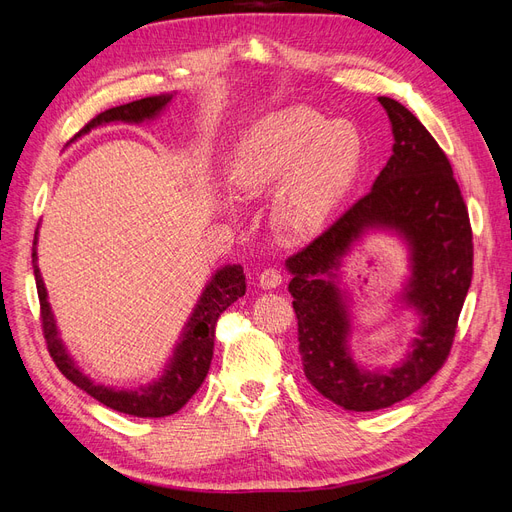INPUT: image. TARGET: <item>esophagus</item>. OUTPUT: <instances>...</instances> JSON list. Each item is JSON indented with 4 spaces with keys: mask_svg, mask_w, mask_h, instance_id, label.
<instances>
[{
    "mask_svg": "<svg viewBox=\"0 0 512 512\" xmlns=\"http://www.w3.org/2000/svg\"><path fill=\"white\" fill-rule=\"evenodd\" d=\"M282 282H284V275H282L280 269H275V267H269L258 275V284H260V288H265V290L277 288Z\"/></svg>",
    "mask_w": 512,
    "mask_h": 512,
    "instance_id": "obj_1",
    "label": "esophagus"
}]
</instances>
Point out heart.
<instances>
[{
    "label": "heart",
    "mask_w": 512,
    "mask_h": 512,
    "mask_svg": "<svg viewBox=\"0 0 512 512\" xmlns=\"http://www.w3.org/2000/svg\"><path fill=\"white\" fill-rule=\"evenodd\" d=\"M363 160V138L352 123L288 106L245 130L230 162V181L247 194L277 185L273 222L286 237L303 239L348 198Z\"/></svg>",
    "instance_id": "obj_1"
}]
</instances>
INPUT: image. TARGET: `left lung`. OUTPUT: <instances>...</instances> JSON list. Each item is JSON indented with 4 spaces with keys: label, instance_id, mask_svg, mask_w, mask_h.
I'll use <instances>...</instances> for the list:
<instances>
[{
    "label": "left lung",
    "instance_id": "left-lung-1",
    "mask_svg": "<svg viewBox=\"0 0 512 512\" xmlns=\"http://www.w3.org/2000/svg\"><path fill=\"white\" fill-rule=\"evenodd\" d=\"M378 102L391 119L389 162L361 200L286 260L305 378L354 412L389 408L433 378L451 352L472 282V228L451 162L404 104L386 96ZM374 229L391 231L407 245L411 275L399 299L419 318L411 350L391 370H365L353 361L351 300L338 286L351 245Z\"/></svg>",
    "mask_w": 512,
    "mask_h": 512
}]
</instances>
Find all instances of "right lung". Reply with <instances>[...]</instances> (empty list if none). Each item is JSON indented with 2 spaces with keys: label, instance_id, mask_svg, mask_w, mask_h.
I'll return each instance as SVG.
<instances>
[{
  "label": "right lung",
  "instance_id": "add662e5",
  "mask_svg": "<svg viewBox=\"0 0 512 512\" xmlns=\"http://www.w3.org/2000/svg\"><path fill=\"white\" fill-rule=\"evenodd\" d=\"M170 100H173V94H160L108 108V111L91 119L72 141L89 134L94 128L108 126V123H143L156 119L170 104ZM32 265L40 299L44 339L61 374H64L72 384L79 386V389H83L87 395L98 399L100 404L117 412L141 418L170 416L188 404L190 397L200 389V384L205 382L209 374V365L213 359L215 324H218L220 314L245 294V275L241 265H224L222 269L215 271L207 286L203 288L200 299L196 301L188 322H185V327L179 335V342L175 344L173 354H170L162 374L156 380L136 386V389H115V386H106L91 380L85 371L76 365L64 344V339L59 335L55 314L49 303V292L44 288V280L38 267V230L32 247Z\"/></svg>",
  "mask_w": 512,
  "mask_h": 512
}]
</instances>
